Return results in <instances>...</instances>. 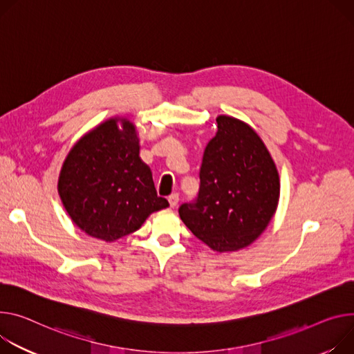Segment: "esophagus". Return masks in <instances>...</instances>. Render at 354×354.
Returning <instances> with one entry per match:
<instances>
[{"mask_svg": "<svg viewBox=\"0 0 354 354\" xmlns=\"http://www.w3.org/2000/svg\"><path fill=\"white\" fill-rule=\"evenodd\" d=\"M168 202H169L171 207H175V206L178 205V202H179V195H178V194H172V195H169Z\"/></svg>", "mask_w": 354, "mask_h": 354, "instance_id": "1", "label": "esophagus"}]
</instances>
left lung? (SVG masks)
I'll use <instances>...</instances> for the list:
<instances>
[{
	"label": "left lung",
	"mask_w": 354,
	"mask_h": 354,
	"mask_svg": "<svg viewBox=\"0 0 354 354\" xmlns=\"http://www.w3.org/2000/svg\"><path fill=\"white\" fill-rule=\"evenodd\" d=\"M199 172L198 198L179 216L199 240L218 252L237 251L261 236L279 199L274 160L252 128L229 115L216 118Z\"/></svg>",
	"instance_id": "obj_1"
}]
</instances>
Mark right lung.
<instances>
[{
	"label": "right lung",
	"instance_id": "obj_1",
	"mask_svg": "<svg viewBox=\"0 0 354 354\" xmlns=\"http://www.w3.org/2000/svg\"><path fill=\"white\" fill-rule=\"evenodd\" d=\"M57 192L76 226L104 241L137 232L151 213L169 206L156 195L152 172L140 158L134 124L117 117L73 145L62 165Z\"/></svg>",
	"mask_w": 354,
	"mask_h": 354
}]
</instances>
